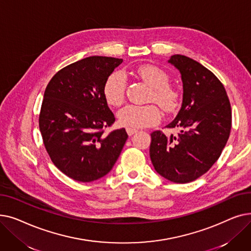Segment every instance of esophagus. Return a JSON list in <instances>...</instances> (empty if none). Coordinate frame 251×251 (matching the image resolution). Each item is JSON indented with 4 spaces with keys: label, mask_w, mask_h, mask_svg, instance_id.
Returning a JSON list of instances; mask_svg holds the SVG:
<instances>
[{
    "label": "esophagus",
    "mask_w": 251,
    "mask_h": 251,
    "mask_svg": "<svg viewBox=\"0 0 251 251\" xmlns=\"http://www.w3.org/2000/svg\"><path fill=\"white\" fill-rule=\"evenodd\" d=\"M126 132L129 136H132L133 134H135L137 132L136 129H132V128H126Z\"/></svg>",
    "instance_id": "34e87169"
}]
</instances>
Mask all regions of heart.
Listing matches in <instances>:
<instances>
[{
	"instance_id": "obj_1",
	"label": "heart",
	"mask_w": 251,
	"mask_h": 251,
	"mask_svg": "<svg viewBox=\"0 0 251 251\" xmlns=\"http://www.w3.org/2000/svg\"><path fill=\"white\" fill-rule=\"evenodd\" d=\"M135 74L150 87L149 100L154 101L166 113L173 112L178 105L179 96L169 85V75L153 65H143L135 69ZM126 79L119 71L113 72L103 84V97L110 105L121 104L125 98ZM160 111L153 104H127L118 112V120L122 126L138 129L155 125L160 121Z\"/></svg>"
}]
</instances>
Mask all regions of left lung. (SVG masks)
I'll list each match as a JSON object with an SVG mask.
<instances>
[{
    "mask_svg": "<svg viewBox=\"0 0 251 251\" xmlns=\"http://www.w3.org/2000/svg\"><path fill=\"white\" fill-rule=\"evenodd\" d=\"M181 74L183 100L179 113L167 128L151 134L150 155L154 170L174 183L194 181L212 168L228 141L232 113L225 87L201 63L173 55L168 61Z\"/></svg>",
    "mask_w": 251,
    "mask_h": 251,
    "instance_id": "left-lung-1",
    "label": "left lung"
}]
</instances>
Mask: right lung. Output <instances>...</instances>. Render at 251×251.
<instances>
[{"label":"right lung","instance_id":"obj_1","mask_svg":"<svg viewBox=\"0 0 251 251\" xmlns=\"http://www.w3.org/2000/svg\"><path fill=\"white\" fill-rule=\"evenodd\" d=\"M123 62L92 56L66 66L50 79L39 114V130L54 165L69 178L91 182L113 169L128 138L124 128L103 133L115 116L103 84Z\"/></svg>","mask_w":251,"mask_h":251}]
</instances>
